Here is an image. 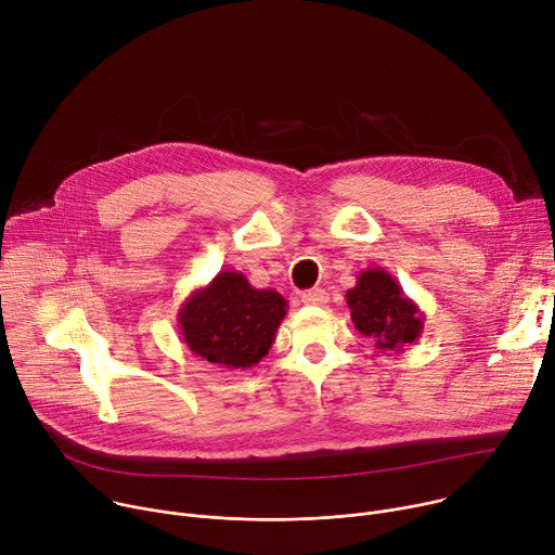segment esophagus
Returning a JSON list of instances; mask_svg holds the SVG:
<instances>
[{
  "mask_svg": "<svg viewBox=\"0 0 555 555\" xmlns=\"http://www.w3.org/2000/svg\"><path fill=\"white\" fill-rule=\"evenodd\" d=\"M300 300H302L305 305H311V307H323V305L330 302V294H327L325 289H321V287H313V289L302 292V294H300Z\"/></svg>",
  "mask_w": 555,
  "mask_h": 555,
  "instance_id": "34e87169",
  "label": "esophagus"
}]
</instances>
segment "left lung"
Segmentation results:
<instances>
[{
  "mask_svg": "<svg viewBox=\"0 0 555 555\" xmlns=\"http://www.w3.org/2000/svg\"><path fill=\"white\" fill-rule=\"evenodd\" d=\"M345 298L356 330L379 351L400 353L424 332L426 315L420 305L379 266L362 270Z\"/></svg>",
  "mask_w": 555,
  "mask_h": 555,
  "instance_id": "left-lung-1",
  "label": "left lung"
}]
</instances>
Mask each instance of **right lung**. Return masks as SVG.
<instances>
[{"label":"right lung","instance_id":"right-lung-1","mask_svg":"<svg viewBox=\"0 0 555 555\" xmlns=\"http://www.w3.org/2000/svg\"><path fill=\"white\" fill-rule=\"evenodd\" d=\"M287 300L274 289H257L242 272H219L193 289L178 313L186 347L221 369H250L268 356Z\"/></svg>","mask_w":555,"mask_h":555}]
</instances>
